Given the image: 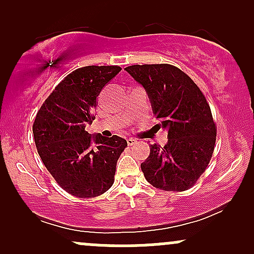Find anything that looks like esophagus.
Instances as JSON below:
<instances>
[{"instance_id":"esophagus-1","label":"esophagus","mask_w":254,"mask_h":254,"mask_svg":"<svg viewBox=\"0 0 254 254\" xmlns=\"http://www.w3.org/2000/svg\"><path fill=\"white\" fill-rule=\"evenodd\" d=\"M127 144H129V145H133L135 143H137V141L135 138H127Z\"/></svg>"}]
</instances>
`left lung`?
I'll return each instance as SVG.
<instances>
[{
    "mask_svg": "<svg viewBox=\"0 0 254 254\" xmlns=\"http://www.w3.org/2000/svg\"><path fill=\"white\" fill-rule=\"evenodd\" d=\"M145 89L167 143L150 145L141 164L147 182L164 191L189 190L210 161L216 127L210 106L197 84L171 64H143L125 68Z\"/></svg>",
    "mask_w": 254,
    "mask_h": 254,
    "instance_id": "1",
    "label": "left lung"
}]
</instances>
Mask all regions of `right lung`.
Masks as SVG:
<instances>
[{
    "label": "right lung",
    "instance_id": "right-lung-1",
    "mask_svg": "<svg viewBox=\"0 0 254 254\" xmlns=\"http://www.w3.org/2000/svg\"><path fill=\"white\" fill-rule=\"evenodd\" d=\"M121 70L117 65L76 69L57 84L37 113L38 154L58 185L72 196H100L115 182L127 141L116 135H90L86 127L94 121L101 89Z\"/></svg>",
    "mask_w": 254,
    "mask_h": 254
}]
</instances>
